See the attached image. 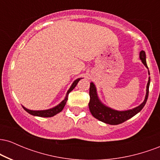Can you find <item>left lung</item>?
<instances>
[{"label": "left lung", "instance_id": "8db88e82", "mask_svg": "<svg viewBox=\"0 0 160 160\" xmlns=\"http://www.w3.org/2000/svg\"><path fill=\"white\" fill-rule=\"evenodd\" d=\"M139 58L144 64L145 67L148 68L146 62V53L144 51H141L139 53ZM148 74L150 75L149 70H148ZM150 82V78H148V82L147 84L146 95H145L144 100L141 104L132 109L126 110V111H117L113 108L105 105L99 98L98 93H97L96 86L94 82H90V87H89V96L90 101L89 103V111L92 115L96 118L97 120L102 121L104 123L110 125H118L128 120V119L132 118L138 113H139L146 104L147 100L148 98V93H149V86Z\"/></svg>", "mask_w": 160, "mask_h": 160}]
</instances>
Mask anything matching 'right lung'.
<instances>
[{
    "mask_svg": "<svg viewBox=\"0 0 160 160\" xmlns=\"http://www.w3.org/2000/svg\"><path fill=\"white\" fill-rule=\"evenodd\" d=\"M81 79H82V78H78L77 80H75L73 82V83L71 84V87L69 88V89L68 90L67 93H66V95H65V98H64V100H62L59 104H57V105L55 106V107H53L52 108H49V109H47V110L33 111V110H29V109H28V108L24 107V106H22L24 110H25V111H27L28 113H30V114H32L33 116H36V117H53V116L56 115L57 113H60V112L63 110L64 107L65 106L66 102H67V101H68V97L69 92H71L74 89L75 86H77V84L78 83V82L80 81Z\"/></svg>",
    "mask_w": 160,
    "mask_h": 160,
    "instance_id": "1",
    "label": "right lung"
}]
</instances>
